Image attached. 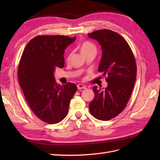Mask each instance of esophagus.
Masks as SVG:
<instances>
[{
    "instance_id": "esophagus-1",
    "label": "esophagus",
    "mask_w": 160,
    "mask_h": 160,
    "mask_svg": "<svg viewBox=\"0 0 160 160\" xmlns=\"http://www.w3.org/2000/svg\"><path fill=\"white\" fill-rule=\"evenodd\" d=\"M77 87H78V89H86V86L83 85V84H78Z\"/></svg>"
}]
</instances>
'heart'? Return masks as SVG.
<instances>
[{
	"label": "heart",
	"mask_w": 160,
	"mask_h": 160,
	"mask_svg": "<svg viewBox=\"0 0 160 160\" xmlns=\"http://www.w3.org/2000/svg\"><path fill=\"white\" fill-rule=\"evenodd\" d=\"M93 50L96 51V47L92 42H89V41L84 42L80 46V52L82 54Z\"/></svg>",
	"instance_id": "b5f03b06"
}]
</instances>
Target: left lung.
<instances>
[{
  "instance_id": "1",
  "label": "left lung",
  "mask_w": 160,
  "mask_h": 160,
  "mask_svg": "<svg viewBox=\"0 0 160 160\" xmlns=\"http://www.w3.org/2000/svg\"><path fill=\"white\" fill-rule=\"evenodd\" d=\"M88 36L101 46L98 71L107 76L108 83L104 90L93 87L95 97L89 104V111L98 120H109L127 106L136 80V64L128 44L119 33L100 29Z\"/></svg>"
}]
</instances>
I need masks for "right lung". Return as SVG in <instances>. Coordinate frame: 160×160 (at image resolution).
Instances as JSON below:
<instances>
[{"label": "right lung", "instance_id": "obj_1", "mask_svg": "<svg viewBox=\"0 0 160 160\" xmlns=\"http://www.w3.org/2000/svg\"><path fill=\"white\" fill-rule=\"evenodd\" d=\"M76 37L38 36L26 45L18 70L19 84L33 113L48 124H56L67 116L77 86L57 84L55 68L64 65V53Z\"/></svg>", "mask_w": 160, "mask_h": 160}]
</instances>
